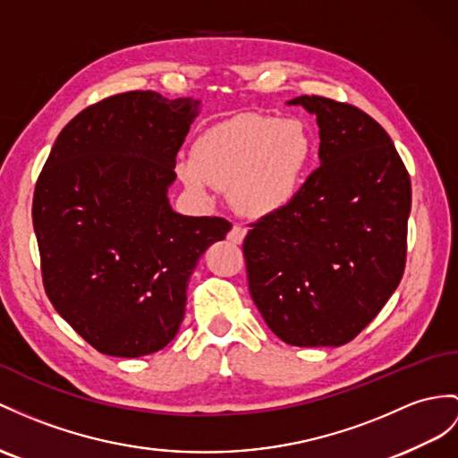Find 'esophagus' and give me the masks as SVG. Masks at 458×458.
<instances>
[{"mask_svg": "<svg viewBox=\"0 0 458 458\" xmlns=\"http://www.w3.org/2000/svg\"><path fill=\"white\" fill-rule=\"evenodd\" d=\"M244 237H247V229L241 227V225H233V229L229 231V235H227V239L233 244H241L244 241Z\"/></svg>", "mask_w": 458, "mask_h": 458, "instance_id": "34e87169", "label": "esophagus"}]
</instances>
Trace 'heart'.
I'll list each match as a JSON object with an SVG mask.
<instances>
[{"mask_svg": "<svg viewBox=\"0 0 458 458\" xmlns=\"http://www.w3.org/2000/svg\"><path fill=\"white\" fill-rule=\"evenodd\" d=\"M315 140L305 122L244 114L204 131L192 157L176 163L188 191L208 199L214 186L229 191L242 216L267 217L303 192Z\"/></svg>", "mask_w": 458, "mask_h": 458, "instance_id": "1", "label": "heart"}]
</instances>
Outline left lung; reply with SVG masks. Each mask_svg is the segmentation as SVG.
<instances>
[{"mask_svg": "<svg viewBox=\"0 0 458 458\" xmlns=\"http://www.w3.org/2000/svg\"><path fill=\"white\" fill-rule=\"evenodd\" d=\"M320 166L295 202L244 237L249 289L266 325L299 348H336L369 325L404 274L411 188L393 140L363 110L325 97Z\"/></svg>", "mask_w": 458, "mask_h": 458, "instance_id": "1", "label": "left lung"}]
</instances>
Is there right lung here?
I'll return each mask as SVG.
<instances>
[{
  "label": "right lung",
  "instance_id": "1",
  "mask_svg": "<svg viewBox=\"0 0 458 458\" xmlns=\"http://www.w3.org/2000/svg\"><path fill=\"white\" fill-rule=\"evenodd\" d=\"M198 113L192 97H108L60 131L38 176L32 225L44 289L105 355L163 350L184 318L199 256L231 229L221 217L176 214L166 196Z\"/></svg>",
  "mask_w": 458,
  "mask_h": 458
}]
</instances>
